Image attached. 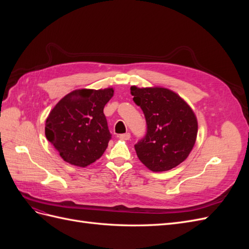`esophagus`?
Listing matches in <instances>:
<instances>
[{
	"mask_svg": "<svg viewBox=\"0 0 249 249\" xmlns=\"http://www.w3.org/2000/svg\"><path fill=\"white\" fill-rule=\"evenodd\" d=\"M119 139L122 140H129L131 138V134L130 133H124V134H120L119 135Z\"/></svg>",
	"mask_w": 249,
	"mask_h": 249,
	"instance_id": "1",
	"label": "esophagus"
}]
</instances>
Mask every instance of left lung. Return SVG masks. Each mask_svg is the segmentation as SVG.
I'll return each mask as SVG.
<instances>
[{"label": "left lung", "mask_w": 249, "mask_h": 249, "mask_svg": "<svg viewBox=\"0 0 249 249\" xmlns=\"http://www.w3.org/2000/svg\"><path fill=\"white\" fill-rule=\"evenodd\" d=\"M133 100L142 109L146 136L135 145L139 160L154 172L167 171L184 162L197 137V118L187 102L172 90L131 86Z\"/></svg>", "instance_id": "8db88e82"}]
</instances>
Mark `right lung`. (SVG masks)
Wrapping results in <instances>:
<instances>
[{"label": "right lung", "mask_w": 249, "mask_h": 249, "mask_svg": "<svg viewBox=\"0 0 249 249\" xmlns=\"http://www.w3.org/2000/svg\"><path fill=\"white\" fill-rule=\"evenodd\" d=\"M113 95V87L76 89L51 110L44 133L65 162L86 167L103 156L111 138L104 107Z\"/></svg>", "instance_id": "add662e5"}]
</instances>
